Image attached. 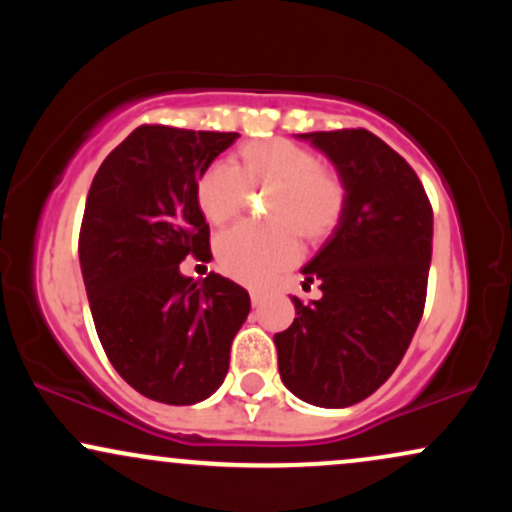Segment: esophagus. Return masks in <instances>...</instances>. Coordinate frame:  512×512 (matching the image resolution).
Returning <instances> with one entry per match:
<instances>
[{
	"label": "esophagus",
	"mask_w": 512,
	"mask_h": 512,
	"mask_svg": "<svg viewBox=\"0 0 512 512\" xmlns=\"http://www.w3.org/2000/svg\"><path fill=\"white\" fill-rule=\"evenodd\" d=\"M262 293L260 291H250V301H252V308H257V305H262Z\"/></svg>",
	"instance_id": "esophagus-1"
}]
</instances>
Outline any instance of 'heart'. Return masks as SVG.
I'll return each instance as SVG.
<instances>
[{
  "instance_id": "b5f03b06",
  "label": "heart",
  "mask_w": 512,
  "mask_h": 512,
  "mask_svg": "<svg viewBox=\"0 0 512 512\" xmlns=\"http://www.w3.org/2000/svg\"><path fill=\"white\" fill-rule=\"evenodd\" d=\"M250 192H269L264 209L269 223H240L214 243L223 274L245 284H264L291 267L298 236L322 245L337 233L346 211V182L320 156L291 139H257L236 151L233 166L209 163L199 173L195 199L211 226L233 221Z\"/></svg>"
}]
</instances>
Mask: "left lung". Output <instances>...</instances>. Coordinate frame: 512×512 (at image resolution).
I'll list each match as a JSON object with an SVG mask.
<instances>
[{"label":"left lung","instance_id":"1","mask_svg":"<svg viewBox=\"0 0 512 512\" xmlns=\"http://www.w3.org/2000/svg\"><path fill=\"white\" fill-rule=\"evenodd\" d=\"M346 182L337 233L303 267L322 298L274 334L279 375L303 402L351 407L395 373L419 327L433 250V209L414 168L368 129L298 134Z\"/></svg>","mask_w":512,"mask_h":512}]
</instances>
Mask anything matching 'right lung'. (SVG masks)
<instances>
[{
  "label": "right lung",
  "instance_id": "right-lung-1",
  "mask_svg": "<svg viewBox=\"0 0 512 512\" xmlns=\"http://www.w3.org/2000/svg\"><path fill=\"white\" fill-rule=\"evenodd\" d=\"M238 137L142 125L110 151L88 190L79 262L93 325L122 380L154 402L214 395L248 320L250 296L236 281L180 272L190 255L211 260L195 185Z\"/></svg>",
  "mask_w": 512,
  "mask_h": 512
}]
</instances>
